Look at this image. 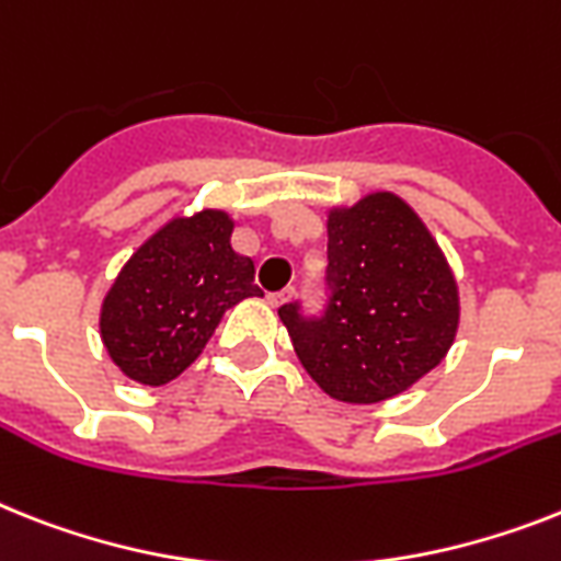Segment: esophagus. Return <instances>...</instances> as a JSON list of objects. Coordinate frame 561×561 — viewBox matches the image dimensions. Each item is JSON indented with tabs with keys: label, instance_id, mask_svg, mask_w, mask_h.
Wrapping results in <instances>:
<instances>
[{
	"label": "esophagus",
	"instance_id": "esophagus-1",
	"mask_svg": "<svg viewBox=\"0 0 561 561\" xmlns=\"http://www.w3.org/2000/svg\"><path fill=\"white\" fill-rule=\"evenodd\" d=\"M295 298V289H280V291H270V295H266V300H270V307H286V304H289V300Z\"/></svg>",
	"mask_w": 561,
	"mask_h": 561
}]
</instances>
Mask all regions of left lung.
Returning <instances> with one entry per match:
<instances>
[{"label":"left lung","mask_w":561,"mask_h":561,"mask_svg":"<svg viewBox=\"0 0 561 561\" xmlns=\"http://www.w3.org/2000/svg\"><path fill=\"white\" fill-rule=\"evenodd\" d=\"M327 284L323 318L307 321L291 304L277 314L309 378L335 401H390L450 353L456 275L404 197L369 192L327 208Z\"/></svg>","instance_id":"left-lung-1"}]
</instances>
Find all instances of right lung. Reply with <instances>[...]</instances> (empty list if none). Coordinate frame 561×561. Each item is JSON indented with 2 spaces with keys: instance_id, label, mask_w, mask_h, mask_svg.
Returning a JSON list of instances; mask_svg holds the SVG:
<instances>
[{
  "instance_id": "1",
  "label": "right lung",
  "mask_w": 561,
  "mask_h": 561,
  "mask_svg": "<svg viewBox=\"0 0 561 561\" xmlns=\"http://www.w3.org/2000/svg\"><path fill=\"white\" fill-rule=\"evenodd\" d=\"M224 208L174 215L123 263L100 307V337L119 373L163 387L206 350L224 312L261 298L254 261L231 247Z\"/></svg>"
}]
</instances>
